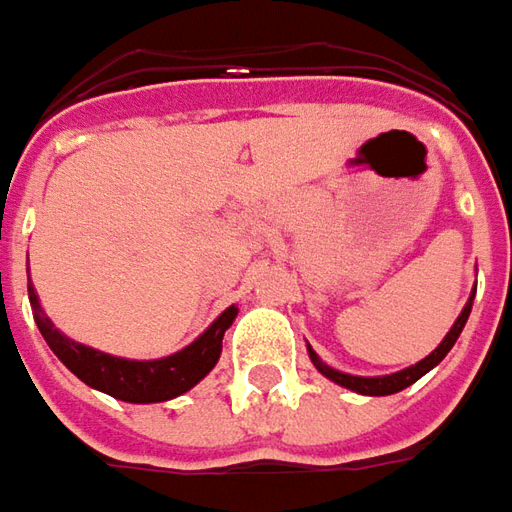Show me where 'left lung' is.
Listing matches in <instances>:
<instances>
[{
	"label": "left lung",
	"instance_id": "left-lung-1",
	"mask_svg": "<svg viewBox=\"0 0 512 512\" xmlns=\"http://www.w3.org/2000/svg\"><path fill=\"white\" fill-rule=\"evenodd\" d=\"M474 294H476V288L471 291V297H468V302H465V308L460 311V316H457V322H454V325H451V330L446 333V339L437 344L429 356L420 358V361H417V364H412V367H403V370H398V373H392V375L342 373V370H333L330 364H325L322 358L316 356L311 344H308V356H311V361H314L316 370L325 375L328 381H333V384H339V387H344V389H350V392H358V395H373V398H381V395H395V392H401V389L412 387L417 378H423V375L429 373V370H434V367H437V364H440V361L448 356V350H451V347H454V342L460 339L462 328H465V322H468V316H471Z\"/></svg>",
	"mask_w": 512,
	"mask_h": 512
}]
</instances>
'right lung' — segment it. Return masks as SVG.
I'll use <instances>...</instances> for the list:
<instances>
[{
    "label": "right lung",
    "instance_id": "right-lung-1",
    "mask_svg": "<svg viewBox=\"0 0 512 512\" xmlns=\"http://www.w3.org/2000/svg\"><path fill=\"white\" fill-rule=\"evenodd\" d=\"M27 280H30V274H27ZM27 297H30L33 319H36L44 342L50 344V350L61 358L66 370L78 375L83 384H89L97 392H106L111 398L125 403H162L179 398L187 389L196 387L198 381L218 364L221 347H224L221 344L224 333L238 316V308L229 305L196 342L182 347L179 353L139 361V358L111 356V353L95 350L89 344L69 339L52 325L50 316L44 314L38 294L33 291V283H27Z\"/></svg>",
    "mask_w": 512,
    "mask_h": 512
}]
</instances>
